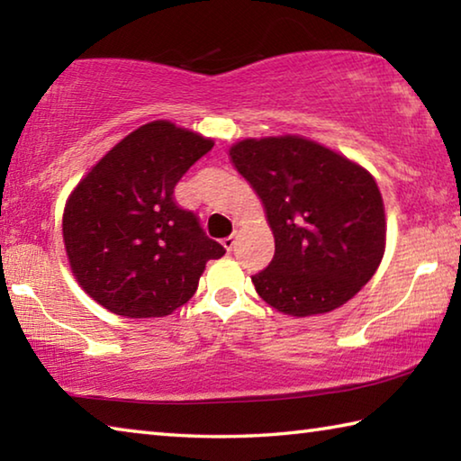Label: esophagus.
<instances>
[{"instance_id":"34e87169","label":"esophagus","mask_w":461,"mask_h":461,"mask_svg":"<svg viewBox=\"0 0 461 461\" xmlns=\"http://www.w3.org/2000/svg\"><path fill=\"white\" fill-rule=\"evenodd\" d=\"M221 246H223L225 249H228V252H231L233 246H236V236H228V238H223Z\"/></svg>"}]
</instances>
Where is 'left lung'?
<instances>
[{
	"label": "left lung",
	"instance_id": "obj_1",
	"mask_svg": "<svg viewBox=\"0 0 461 461\" xmlns=\"http://www.w3.org/2000/svg\"><path fill=\"white\" fill-rule=\"evenodd\" d=\"M230 160L264 205L275 258L252 276L278 313L341 307L374 276L386 248L384 203L374 176L303 136L246 138Z\"/></svg>",
	"mask_w": 461,
	"mask_h": 461
}]
</instances>
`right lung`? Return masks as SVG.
Instances as JSON below:
<instances>
[{
  "instance_id": "add662e5",
  "label": "right lung",
  "mask_w": 461,
  "mask_h": 461,
  "mask_svg": "<svg viewBox=\"0 0 461 461\" xmlns=\"http://www.w3.org/2000/svg\"><path fill=\"white\" fill-rule=\"evenodd\" d=\"M213 140L168 120L120 140L68 194L62 240L73 276L115 315L167 317L191 299L209 260L225 254L175 186Z\"/></svg>"
}]
</instances>
